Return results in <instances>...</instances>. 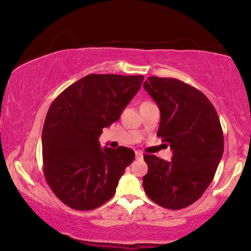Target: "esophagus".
<instances>
[{"label": "esophagus", "mask_w": 251, "mask_h": 251, "mask_svg": "<svg viewBox=\"0 0 251 251\" xmlns=\"http://www.w3.org/2000/svg\"><path fill=\"white\" fill-rule=\"evenodd\" d=\"M135 156H136V158H137V159H142L143 158V152L142 151H136Z\"/></svg>", "instance_id": "34e87169"}]
</instances>
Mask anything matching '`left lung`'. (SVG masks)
<instances>
[{"label": "left lung", "instance_id": "left-lung-1", "mask_svg": "<svg viewBox=\"0 0 251 251\" xmlns=\"http://www.w3.org/2000/svg\"><path fill=\"white\" fill-rule=\"evenodd\" d=\"M143 86L160 110L157 136L173 151L171 161L144 155V190L157 205L181 209L198 201L214 179L224 152L219 117L201 91L179 79L151 76Z\"/></svg>", "mask_w": 251, "mask_h": 251}]
</instances>
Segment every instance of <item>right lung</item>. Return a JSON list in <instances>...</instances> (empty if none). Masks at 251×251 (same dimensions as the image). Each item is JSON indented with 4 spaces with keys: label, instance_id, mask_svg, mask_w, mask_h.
<instances>
[{
    "label": "right lung",
    "instance_id": "add662e5",
    "mask_svg": "<svg viewBox=\"0 0 251 251\" xmlns=\"http://www.w3.org/2000/svg\"><path fill=\"white\" fill-rule=\"evenodd\" d=\"M144 76L90 74L50 104L42 131L45 179L59 201L76 210L108 201L135 158L124 146L100 147L103 128L121 117Z\"/></svg>",
    "mask_w": 251,
    "mask_h": 251
}]
</instances>
